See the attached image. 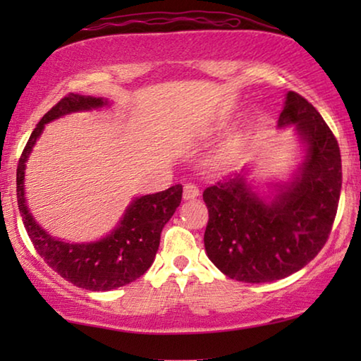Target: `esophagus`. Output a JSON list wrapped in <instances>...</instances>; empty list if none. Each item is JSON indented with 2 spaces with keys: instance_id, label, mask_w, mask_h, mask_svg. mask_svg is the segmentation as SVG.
Listing matches in <instances>:
<instances>
[{
  "instance_id": "obj_1",
  "label": "esophagus",
  "mask_w": 361,
  "mask_h": 361,
  "mask_svg": "<svg viewBox=\"0 0 361 361\" xmlns=\"http://www.w3.org/2000/svg\"><path fill=\"white\" fill-rule=\"evenodd\" d=\"M197 195H199V188L197 186L192 185V183H188V185H185V189H183V197L189 200V199L197 197Z\"/></svg>"
}]
</instances>
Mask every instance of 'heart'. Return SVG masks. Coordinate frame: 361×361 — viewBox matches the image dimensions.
Instances as JSON below:
<instances>
[{
	"label": "heart",
	"instance_id": "1",
	"mask_svg": "<svg viewBox=\"0 0 361 361\" xmlns=\"http://www.w3.org/2000/svg\"><path fill=\"white\" fill-rule=\"evenodd\" d=\"M219 159H221V157H219V156H216L215 159H213V161H212V162H213V164H218V162H219Z\"/></svg>",
	"mask_w": 361,
	"mask_h": 361
}]
</instances>
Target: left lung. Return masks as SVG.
<instances>
[{"label": "left lung", "instance_id": "1", "mask_svg": "<svg viewBox=\"0 0 361 361\" xmlns=\"http://www.w3.org/2000/svg\"><path fill=\"white\" fill-rule=\"evenodd\" d=\"M277 126H295L304 151L288 181L266 183L269 191L261 192L243 169L204 191L207 256L224 276L245 283L274 282L302 269L326 243L338 212L341 152L320 113L288 92Z\"/></svg>", "mask_w": 361, "mask_h": 361}]
</instances>
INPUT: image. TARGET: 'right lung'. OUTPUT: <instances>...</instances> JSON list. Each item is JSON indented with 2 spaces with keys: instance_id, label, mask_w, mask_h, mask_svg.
<instances>
[{
  "instance_id": "1",
  "label": "right lung",
  "mask_w": 361,
  "mask_h": 361,
  "mask_svg": "<svg viewBox=\"0 0 361 361\" xmlns=\"http://www.w3.org/2000/svg\"><path fill=\"white\" fill-rule=\"evenodd\" d=\"M108 99L70 94L42 116L30 135L17 166V204L23 226L36 252L49 267L79 288L109 291L133 282L154 262L161 232L181 204L183 186L135 197L127 207L116 228L100 240L87 243L65 242L52 237L35 221L25 199L27 161L44 126L78 111L108 106Z\"/></svg>"
}]
</instances>
